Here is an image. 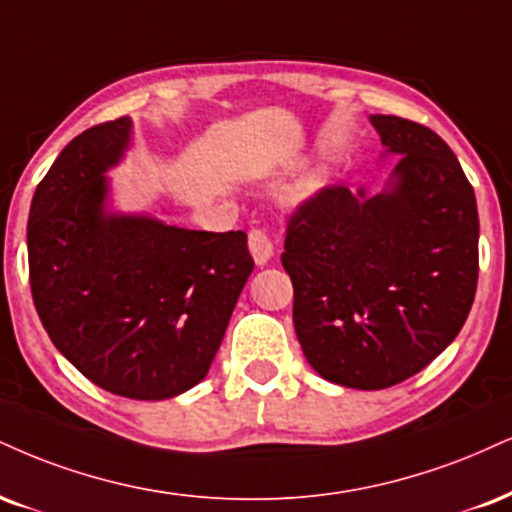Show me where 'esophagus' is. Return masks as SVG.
I'll return each instance as SVG.
<instances>
[{"instance_id": "34e87169", "label": "esophagus", "mask_w": 512, "mask_h": 512, "mask_svg": "<svg viewBox=\"0 0 512 512\" xmlns=\"http://www.w3.org/2000/svg\"><path fill=\"white\" fill-rule=\"evenodd\" d=\"M248 245H250V255L252 260H255L257 267H264L269 260L274 257V245L272 240H269L267 233L262 229H252L250 236H248Z\"/></svg>"}]
</instances>
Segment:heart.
<instances>
[{"label":"heart","instance_id":"heart-1","mask_svg":"<svg viewBox=\"0 0 512 512\" xmlns=\"http://www.w3.org/2000/svg\"><path fill=\"white\" fill-rule=\"evenodd\" d=\"M326 183H329V174H326V169H319V166L317 169H310L307 174H303L293 183L291 190H288V202H291V205H305V202H310L312 197L322 193Z\"/></svg>","mask_w":512,"mask_h":512}]
</instances>
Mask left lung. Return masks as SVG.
<instances>
[{"label":"left lung","instance_id":"8db88e82","mask_svg":"<svg viewBox=\"0 0 512 512\" xmlns=\"http://www.w3.org/2000/svg\"><path fill=\"white\" fill-rule=\"evenodd\" d=\"M384 188H326L293 214L281 264L312 369L379 391L424 369L463 329L477 291L479 217L453 150L432 128L372 114Z\"/></svg>","mask_w":512,"mask_h":512}]
</instances>
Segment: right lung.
Here are the masks:
<instances>
[{
  "label": "right lung",
  "instance_id": "1",
  "mask_svg": "<svg viewBox=\"0 0 512 512\" xmlns=\"http://www.w3.org/2000/svg\"><path fill=\"white\" fill-rule=\"evenodd\" d=\"M133 121L61 150L28 214L30 291L52 343L100 389L166 400L200 384L252 274L243 231H190L114 205Z\"/></svg>",
  "mask_w": 512,
  "mask_h": 512
}]
</instances>
